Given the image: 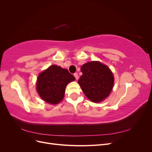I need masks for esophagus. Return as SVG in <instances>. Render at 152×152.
Instances as JSON below:
<instances>
[{
    "label": "esophagus",
    "instance_id": "34e87169",
    "mask_svg": "<svg viewBox=\"0 0 152 152\" xmlns=\"http://www.w3.org/2000/svg\"><path fill=\"white\" fill-rule=\"evenodd\" d=\"M73 75H74V77H75V79H76V80H78V79H79V75H78V74H77V73H74V74H73Z\"/></svg>",
    "mask_w": 152,
    "mask_h": 152
}]
</instances>
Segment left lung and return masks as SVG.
<instances>
[{"instance_id":"obj_1","label":"left lung","mask_w":152,"mask_h":152,"mask_svg":"<svg viewBox=\"0 0 152 152\" xmlns=\"http://www.w3.org/2000/svg\"><path fill=\"white\" fill-rule=\"evenodd\" d=\"M80 69L82 75L78 83L87 98L94 103L107 98L114 84V77L110 69L99 61L85 63Z\"/></svg>"}]
</instances>
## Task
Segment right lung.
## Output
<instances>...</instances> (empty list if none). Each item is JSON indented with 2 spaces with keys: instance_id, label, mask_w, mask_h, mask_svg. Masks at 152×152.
<instances>
[{
  "instance_id": "add662e5",
  "label": "right lung",
  "mask_w": 152,
  "mask_h": 152,
  "mask_svg": "<svg viewBox=\"0 0 152 152\" xmlns=\"http://www.w3.org/2000/svg\"><path fill=\"white\" fill-rule=\"evenodd\" d=\"M75 80V77L66 69L51 65L39 75L37 91L44 102L56 104L63 99L67 84Z\"/></svg>"
}]
</instances>
